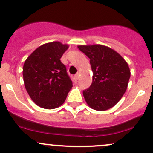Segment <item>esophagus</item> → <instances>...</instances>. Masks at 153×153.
Returning <instances> with one entry per match:
<instances>
[{
    "label": "esophagus",
    "mask_w": 153,
    "mask_h": 153,
    "mask_svg": "<svg viewBox=\"0 0 153 153\" xmlns=\"http://www.w3.org/2000/svg\"><path fill=\"white\" fill-rule=\"evenodd\" d=\"M75 78H76L77 80H78V79H79V78H80V74H79V73H77V74H75Z\"/></svg>",
    "instance_id": "1"
}]
</instances>
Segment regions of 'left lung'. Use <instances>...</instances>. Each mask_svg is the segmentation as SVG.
Wrapping results in <instances>:
<instances>
[{
  "label": "left lung",
  "instance_id": "1",
  "mask_svg": "<svg viewBox=\"0 0 153 153\" xmlns=\"http://www.w3.org/2000/svg\"><path fill=\"white\" fill-rule=\"evenodd\" d=\"M78 49L90 59L92 82L83 91L86 102L92 109L104 111L121 100L127 88L130 70L119 54L106 46L81 45Z\"/></svg>",
  "mask_w": 153,
  "mask_h": 153
}]
</instances>
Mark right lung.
Masks as SVG:
<instances>
[{
    "label": "right lung",
    "mask_w": 153,
    "mask_h": 153,
    "mask_svg": "<svg viewBox=\"0 0 153 153\" xmlns=\"http://www.w3.org/2000/svg\"><path fill=\"white\" fill-rule=\"evenodd\" d=\"M68 47L58 41L43 44L24 62L25 88L40 107L52 109L62 105L72 87L66 66L60 60Z\"/></svg>",
    "instance_id": "add662e5"
}]
</instances>
